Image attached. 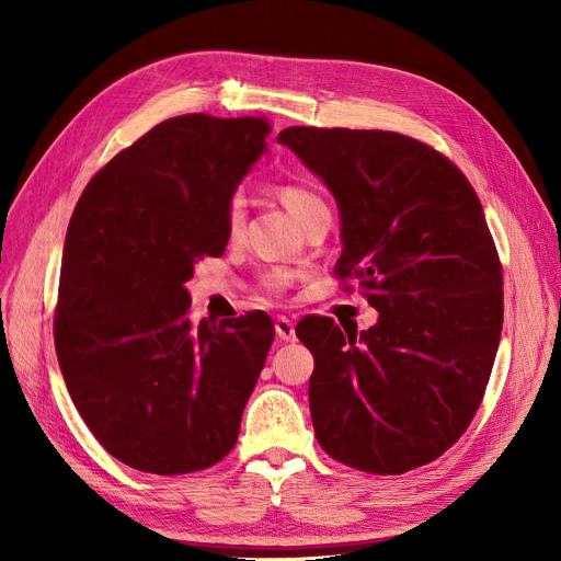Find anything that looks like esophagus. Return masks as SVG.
<instances>
[{"label":"esophagus","mask_w":561,"mask_h":561,"mask_svg":"<svg viewBox=\"0 0 561 561\" xmlns=\"http://www.w3.org/2000/svg\"><path fill=\"white\" fill-rule=\"evenodd\" d=\"M276 334H278V339H283V342H295V339H297L295 322L290 318L278 316L276 318Z\"/></svg>","instance_id":"obj_1"}]
</instances>
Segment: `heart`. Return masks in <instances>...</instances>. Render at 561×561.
<instances>
[{"label":"heart","mask_w":561,"mask_h":561,"mask_svg":"<svg viewBox=\"0 0 561 561\" xmlns=\"http://www.w3.org/2000/svg\"><path fill=\"white\" fill-rule=\"evenodd\" d=\"M278 198L283 201V206L287 208V213H290L297 222H301L304 217H307L311 210H316L318 206H322V201L311 192L307 190V186L301 184H283L278 186ZM243 219H245V208H243V201L241 198H233L229 203V213H227V229L229 233H239V229L243 227ZM293 276L290 271L285 268H274L268 271V274L264 276V287L268 293H283L287 285H290Z\"/></svg>","instance_id":"heart-1"}]
</instances>
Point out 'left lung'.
Masks as SVG:
<instances>
[{
  "label": "left lung",
  "mask_w": 561,
  "mask_h": 561,
  "mask_svg": "<svg viewBox=\"0 0 561 561\" xmlns=\"http://www.w3.org/2000/svg\"><path fill=\"white\" fill-rule=\"evenodd\" d=\"M332 192L339 276L379 320L307 318L309 407L336 461L400 474L445 454L478 412L503 328V276L482 203L439 151L400 133L293 126L278 135Z\"/></svg>",
  "instance_id": "8db88e82"
}]
</instances>
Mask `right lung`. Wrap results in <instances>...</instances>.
I'll use <instances>...</instances> for the list:
<instances>
[{
  "instance_id": "obj_1",
  "label": "right lung",
  "mask_w": 561,
  "mask_h": 561,
  "mask_svg": "<svg viewBox=\"0 0 561 561\" xmlns=\"http://www.w3.org/2000/svg\"><path fill=\"white\" fill-rule=\"evenodd\" d=\"M264 118L186 114L145 133L83 190L67 227L56 353L72 402L118 461L157 474L233 449L274 342L264 311L192 325L184 283L222 257Z\"/></svg>"
}]
</instances>
